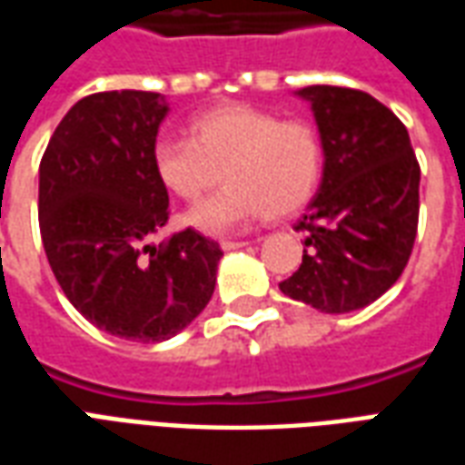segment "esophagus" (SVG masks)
<instances>
[{
	"label": "esophagus",
	"mask_w": 465,
	"mask_h": 465,
	"mask_svg": "<svg viewBox=\"0 0 465 465\" xmlns=\"http://www.w3.org/2000/svg\"><path fill=\"white\" fill-rule=\"evenodd\" d=\"M249 242H222L223 252H233V249H243Z\"/></svg>",
	"instance_id": "esophagus-1"
}]
</instances>
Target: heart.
<instances>
[{"instance_id": "b5f03b06", "label": "heart", "mask_w": 465, "mask_h": 465, "mask_svg": "<svg viewBox=\"0 0 465 465\" xmlns=\"http://www.w3.org/2000/svg\"><path fill=\"white\" fill-rule=\"evenodd\" d=\"M192 139L166 136L153 146V172L183 202H196L213 183L222 192L196 203L186 223L212 236L246 229L259 216L282 219L312 199L323 166L319 132L302 119H279L249 104L203 112Z\"/></svg>"}]
</instances>
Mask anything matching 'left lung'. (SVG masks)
I'll list each match as a JSON object with an SVG mask.
<instances>
[{"instance_id": "left-lung-1", "label": "left lung", "mask_w": 465, "mask_h": 465, "mask_svg": "<svg viewBox=\"0 0 465 465\" xmlns=\"http://www.w3.org/2000/svg\"><path fill=\"white\" fill-rule=\"evenodd\" d=\"M319 124L323 176L296 232L302 266L279 283L289 299L349 313L389 292L409 263L419 229L420 166L389 106L349 86L299 92Z\"/></svg>"}]
</instances>
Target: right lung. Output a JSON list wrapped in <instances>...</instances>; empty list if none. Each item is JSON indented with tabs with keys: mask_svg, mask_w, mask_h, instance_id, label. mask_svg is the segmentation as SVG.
<instances>
[{
	"mask_svg": "<svg viewBox=\"0 0 465 465\" xmlns=\"http://www.w3.org/2000/svg\"><path fill=\"white\" fill-rule=\"evenodd\" d=\"M156 92L79 99L39 163V232L56 282L96 329L126 341H166L203 312L216 286L219 243L193 229L152 239L169 222L153 172Z\"/></svg>",
	"mask_w": 465,
	"mask_h": 465,
	"instance_id": "1",
	"label": "right lung"
}]
</instances>
